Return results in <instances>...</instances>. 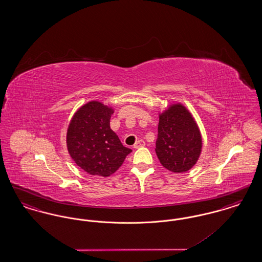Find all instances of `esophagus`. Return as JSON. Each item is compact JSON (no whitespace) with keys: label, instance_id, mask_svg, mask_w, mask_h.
Here are the masks:
<instances>
[{"label":"esophagus","instance_id":"34e87169","mask_svg":"<svg viewBox=\"0 0 262 262\" xmlns=\"http://www.w3.org/2000/svg\"><path fill=\"white\" fill-rule=\"evenodd\" d=\"M144 145H145V141L142 140V139H138V140L136 141L134 147H135V148H139V147H142V146H144Z\"/></svg>","mask_w":262,"mask_h":262}]
</instances>
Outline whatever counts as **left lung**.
<instances>
[{"instance_id":"1","label":"left lung","mask_w":262,"mask_h":262,"mask_svg":"<svg viewBox=\"0 0 262 262\" xmlns=\"http://www.w3.org/2000/svg\"><path fill=\"white\" fill-rule=\"evenodd\" d=\"M201 146L199 126L183 105L174 104L160 115L155 152L163 167L187 172L199 160Z\"/></svg>"}]
</instances>
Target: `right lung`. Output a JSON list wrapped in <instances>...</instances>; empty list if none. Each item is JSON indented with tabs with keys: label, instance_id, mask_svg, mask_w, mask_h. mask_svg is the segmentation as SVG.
<instances>
[{
	"label": "right lung",
	"instance_id": "right-lung-1",
	"mask_svg": "<svg viewBox=\"0 0 262 262\" xmlns=\"http://www.w3.org/2000/svg\"><path fill=\"white\" fill-rule=\"evenodd\" d=\"M112 114V108L91 101L78 109L69 125V153L76 165L88 174H112L132 152L111 129Z\"/></svg>",
	"mask_w": 262,
	"mask_h": 262
}]
</instances>
